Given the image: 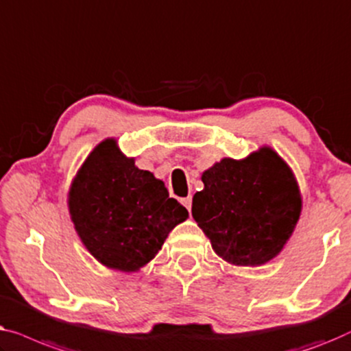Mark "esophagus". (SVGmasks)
I'll list each match as a JSON object with an SVG mask.
<instances>
[{
  "instance_id": "34e87169",
  "label": "esophagus",
  "mask_w": 351,
  "mask_h": 351,
  "mask_svg": "<svg viewBox=\"0 0 351 351\" xmlns=\"http://www.w3.org/2000/svg\"><path fill=\"white\" fill-rule=\"evenodd\" d=\"M181 204L184 205L186 208L191 211V206H192V197H186V199H182V200H181Z\"/></svg>"
}]
</instances>
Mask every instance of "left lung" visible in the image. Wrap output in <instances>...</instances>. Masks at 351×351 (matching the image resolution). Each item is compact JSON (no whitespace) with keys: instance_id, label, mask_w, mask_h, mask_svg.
<instances>
[{"instance_id":"1","label":"left lung","mask_w":351,"mask_h":351,"mask_svg":"<svg viewBox=\"0 0 351 351\" xmlns=\"http://www.w3.org/2000/svg\"><path fill=\"white\" fill-rule=\"evenodd\" d=\"M192 216L215 253L234 265L258 267L283 250L302 199L293 171L270 147L246 159L226 157L202 175Z\"/></svg>"}]
</instances>
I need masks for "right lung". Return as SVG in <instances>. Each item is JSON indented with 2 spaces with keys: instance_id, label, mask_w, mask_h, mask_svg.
<instances>
[{
  "instance_id": "1",
  "label": "right lung",
  "mask_w": 351,
  "mask_h": 351,
  "mask_svg": "<svg viewBox=\"0 0 351 351\" xmlns=\"http://www.w3.org/2000/svg\"><path fill=\"white\" fill-rule=\"evenodd\" d=\"M77 235L98 263L136 272L164 245L187 210L170 199L164 181L140 170L108 138L93 149L68 195Z\"/></svg>"
}]
</instances>
